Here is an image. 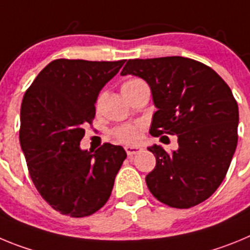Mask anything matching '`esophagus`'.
<instances>
[{
    "label": "esophagus",
    "mask_w": 250,
    "mask_h": 250,
    "mask_svg": "<svg viewBox=\"0 0 250 250\" xmlns=\"http://www.w3.org/2000/svg\"><path fill=\"white\" fill-rule=\"evenodd\" d=\"M125 151H126L127 155L132 156V155H135V154H138V152L143 151V147L141 146H130V145H127V146H125Z\"/></svg>",
    "instance_id": "obj_1"
}]
</instances>
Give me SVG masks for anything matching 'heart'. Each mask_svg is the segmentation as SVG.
Segmentation results:
<instances>
[{
    "label": "heart",
    "instance_id": "1",
    "mask_svg": "<svg viewBox=\"0 0 250 250\" xmlns=\"http://www.w3.org/2000/svg\"><path fill=\"white\" fill-rule=\"evenodd\" d=\"M143 83L139 79H130V80L125 81L121 86V90H126L129 87L138 85V83ZM101 100H103V95H99L98 101H96V106H100ZM115 138L118 139L121 143H125V144H134L139 140V136H140V126L139 125H124V126L118 127V129L114 131Z\"/></svg>",
    "mask_w": 250,
    "mask_h": 250
}]
</instances>
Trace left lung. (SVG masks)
I'll use <instances>...</instances> for the list:
<instances>
[{"mask_svg": "<svg viewBox=\"0 0 250 250\" xmlns=\"http://www.w3.org/2000/svg\"><path fill=\"white\" fill-rule=\"evenodd\" d=\"M121 75L149 83L156 112L150 134L176 135L178 150L147 147L156 165L145 178L159 202L188 209L224 180L238 143V104L213 68L182 56L129 60Z\"/></svg>", "mask_w": 250, "mask_h": 250, "instance_id": "obj_1", "label": "left lung"}]
</instances>
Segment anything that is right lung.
<instances>
[{"label": "right lung", "mask_w": 250, "mask_h": 250, "mask_svg": "<svg viewBox=\"0 0 250 250\" xmlns=\"http://www.w3.org/2000/svg\"><path fill=\"white\" fill-rule=\"evenodd\" d=\"M125 60H54L31 83L21 105L20 144L28 173L43 199L61 214L89 216L111 195L126 152L106 143L81 150L95 103Z\"/></svg>", "instance_id": "right-lung-1"}]
</instances>
